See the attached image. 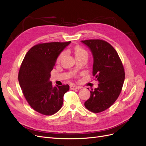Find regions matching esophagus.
Instances as JSON below:
<instances>
[{
  "label": "esophagus",
  "instance_id": "esophagus-1",
  "mask_svg": "<svg viewBox=\"0 0 146 146\" xmlns=\"http://www.w3.org/2000/svg\"><path fill=\"white\" fill-rule=\"evenodd\" d=\"M70 90H77V89H78V88H80V87L75 85H72L70 86Z\"/></svg>",
  "mask_w": 146,
  "mask_h": 146
}]
</instances>
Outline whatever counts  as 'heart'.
Segmentation results:
<instances>
[{
    "label": "heart",
    "mask_w": 146,
    "mask_h": 146,
    "mask_svg": "<svg viewBox=\"0 0 146 146\" xmlns=\"http://www.w3.org/2000/svg\"><path fill=\"white\" fill-rule=\"evenodd\" d=\"M74 53H75V55H76V56H80L82 55H87V52L80 46H76L74 48ZM64 52L61 53V54L58 56V61H60L61 58H62V57L64 56Z\"/></svg>",
    "instance_id": "b5f03b06"
}]
</instances>
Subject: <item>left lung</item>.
Masks as SVG:
<instances>
[{
	"mask_svg": "<svg viewBox=\"0 0 146 146\" xmlns=\"http://www.w3.org/2000/svg\"><path fill=\"white\" fill-rule=\"evenodd\" d=\"M81 41L92 53V76L99 82L98 87L90 91L85 107L98 113L111 107L118 98L125 79L124 69L117 52L108 42L100 39Z\"/></svg>",
	"mask_w": 146,
	"mask_h": 146,
	"instance_id": "1",
	"label": "left lung"
}]
</instances>
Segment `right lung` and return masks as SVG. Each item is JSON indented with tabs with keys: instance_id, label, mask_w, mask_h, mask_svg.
<instances>
[{
	"instance_id": "1",
	"label": "right lung",
	"mask_w": 146,
	"mask_h": 146,
	"mask_svg": "<svg viewBox=\"0 0 146 146\" xmlns=\"http://www.w3.org/2000/svg\"><path fill=\"white\" fill-rule=\"evenodd\" d=\"M71 41L47 42L33 46L26 54L18 75L20 86L30 107L44 115L58 111L69 85L52 86L50 72L58 56Z\"/></svg>"
}]
</instances>
